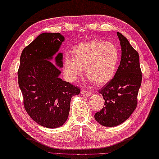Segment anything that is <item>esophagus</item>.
<instances>
[{
  "mask_svg": "<svg viewBox=\"0 0 159 159\" xmlns=\"http://www.w3.org/2000/svg\"><path fill=\"white\" fill-rule=\"evenodd\" d=\"M81 94L82 96H90L92 93L91 92V91H88V90H86V89H82L81 91Z\"/></svg>",
  "mask_w": 159,
  "mask_h": 159,
  "instance_id": "1",
  "label": "esophagus"
}]
</instances>
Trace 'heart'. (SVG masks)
Listing matches in <instances>:
<instances>
[{
    "label": "heart",
    "instance_id": "heart-1",
    "mask_svg": "<svg viewBox=\"0 0 159 159\" xmlns=\"http://www.w3.org/2000/svg\"><path fill=\"white\" fill-rule=\"evenodd\" d=\"M73 57L66 54L63 71L69 82H74L85 68L86 75L96 84L103 85L115 76L119 59V49L111 42L91 40L82 43L72 51Z\"/></svg>",
    "mask_w": 159,
    "mask_h": 159
}]
</instances>
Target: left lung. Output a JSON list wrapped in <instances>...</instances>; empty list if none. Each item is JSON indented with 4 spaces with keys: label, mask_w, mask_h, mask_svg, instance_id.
<instances>
[{
    "label": "left lung",
    "mask_w": 159,
    "mask_h": 159,
    "mask_svg": "<svg viewBox=\"0 0 159 159\" xmlns=\"http://www.w3.org/2000/svg\"><path fill=\"white\" fill-rule=\"evenodd\" d=\"M117 36L121 47L120 64L112 79L99 90L105 106L94 115L100 124L107 127L118 126L132 115L143 77L138 52L120 33Z\"/></svg>",
    "instance_id": "8db88e82"
}]
</instances>
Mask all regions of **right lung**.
<instances>
[{
	"instance_id": "1",
	"label": "right lung",
	"mask_w": 159,
	"mask_h": 159,
	"mask_svg": "<svg viewBox=\"0 0 159 159\" xmlns=\"http://www.w3.org/2000/svg\"><path fill=\"white\" fill-rule=\"evenodd\" d=\"M65 38L59 33H43L25 47L20 57L18 82L25 110L42 126L55 129L68 117L70 100L80 89L59 78ZM56 65L51 62L55 54ZM54 62V61H53Z\"/></svg>"
}]
</instances>
